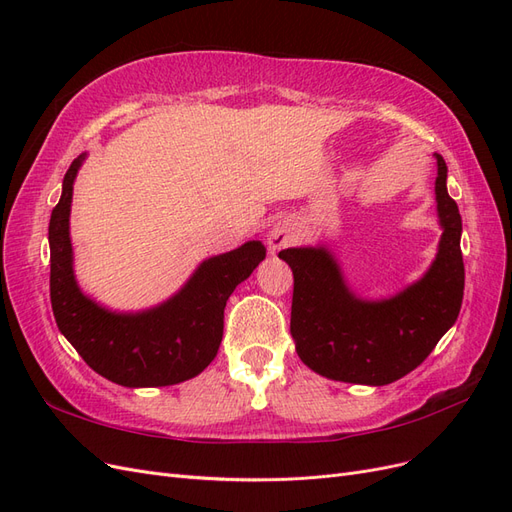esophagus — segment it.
I'll return each instance as SVG.
<instances>
[{
  "mask_svg": "<svg viewBox=\"0 0 512 512\" xmlns=\"http://www.w3.org/2000/svg\"><path fill=\"white\" fill-rule=\"evenodd\" d=\"M300 229L293 221H278L270 227L268 232V246L272 251H280L283 246H289L291 242L298 240Z\"/></svg>",
  "mask_w": 512,
  "mask_h": 512,
  "instance_id": "obj_1",
  "label": "esophagus"
}]
</instances>
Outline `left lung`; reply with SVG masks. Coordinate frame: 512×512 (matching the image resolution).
<instances>
[{"mask_svg":"<svg viewBox=\"0 0 512 512\" xmlns=\"http://www.w3.org/2000/svg\"><path fill=\"white\" fill-rule=\"evenodd\" d=\"M442 236L427 272L391 298L364 300L346 285L325 246L278 257L293 272L291 336L304 364L332 381L389 385L415 370L457 321L464 300L461 217L447 191V163L434 153Z\"/></svg>","mask_w":512,"mask_h":512,"instance_id":"8db88e82","label":"left lung"}]
</instances>
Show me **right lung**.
Instances as JSON below:
<instances>
[{"label": "right lung", "mask_w": 512, "mask_h": 512, "mask_svg": "<svg viewBox=\"0 0 512 512\" xmlns=\"http://www.w3.org/2000/svg\"><path fill=\"white\" fill-rule=\"evenodd\" d=\"M87 153L63 176L61 200L48 223L51 304L59 332L87 366L123 387L189 381L217 357L229 295L266 259L259 240L204 259L172 298L138 312H117L80 289L74 274L70 210L74 180Z\"/></svg>", "instance_id": "right-lung-1"}]
</instances>
